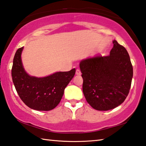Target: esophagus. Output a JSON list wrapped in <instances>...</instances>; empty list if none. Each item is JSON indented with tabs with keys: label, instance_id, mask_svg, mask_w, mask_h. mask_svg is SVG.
<instances>
[{
	"label": "esophagus",
	"instance_id": "34e87169",
	"mask_svg": "<svg viewBox=\"0 0 146 146\" xmlns=\"http://www.w3.org/2000/svg\"><path fill=\"white\" fill-rule=\"evenodd\" d=\"M76 74L77 75V76H80L81 74V72L80 70H79V69H77V70H76Z\"/></svg>",
	"mask_w": 146,
	"mask_h": 146
}]
</instances>
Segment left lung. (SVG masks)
<instances>
[{"label": "left lung", "instance_id": "obj_1", "mask_svg": "<svg viewBox=\"0 0 146 146\" xmlns=\"http://www.w3.org/2000/svg\"><path fill=\"white\" fill-rule=\"evenodd\" d=\"M109 56L83 60L80 67L83 92L88 103L99 111H107L124 101L131 88L133 66L129 54L116 40Z\"/></svg>", "mask_w": 146, "mask_h": 146}]
</instances>
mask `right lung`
I'll list each match as a JSON object with an SVG mask.
<instances>
[{"mask_svg": "<svg viewBox=\"0 0 146 146\" xmlns=\"http://www.w3.org/2000/svg\"><path fill=\"white\" fill-rule=\"evenodd\" d=\"M23 48L15 53L11 69L13 82L18 94L25 105L38 111H49L58 106L64 90L75 75L76 69L58 72L44 78L30 76L23 67Z\"/></svg>", "mask_w": 146, "mask_h": 146, "instance_id": "add662e5", "label": "right lung"}]
</instances>
